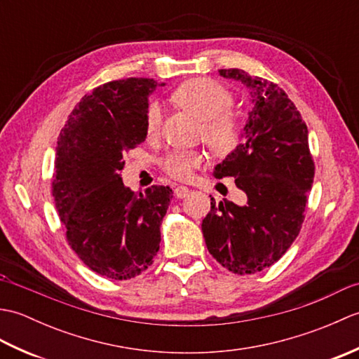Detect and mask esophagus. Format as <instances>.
Masks as SVG:
<instances>
[{
	"mask_svg": "<svg viewBox=\"0 0 359 359\" xmlns=\"http://www.w3.org/2000/svg\"><path fill=\"white\" fill-rule=\"evenodd\" d=\"M189 193V188L188 187H184V185H179L174 188V196L177 197V199H184L185 196H188Z\"/></svg>",
	"mask_w": 359,
	"mask_h": 359,
	"instance_id": "esophagus-1",
	"label": "esophagus"
}]
</instances>
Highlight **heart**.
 <instances>
[{"label": "heart", "mask_w": 359, "mask_h": 359, "mask_svg": "<svg viewBox=\"0 0 359 359\" xmlns=\"http://www.w3.org/2000/svg\"><path fill=\"white\" fill-rule=\"evenodd\" d=\"M171 102L180 109L201 120L199 139L208 144L217 156H228L238 149L243 140V121L231 106L234 95L220 81L212 79H191L175 88ZM162 128V108L149 103L144 111V131L149 139L158 135ZM205 165L201 151H174L163 160V171L175 180H189L196 170Z\"/></svg>", "instance_id": "obj_1"}]
</instances>
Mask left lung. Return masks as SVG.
<instances>
[{
  "instance_id": "8db88e82",
  "label": "left lung",
  "mask_w": 359,
  "mask_h": 359,
  "mask_svg": "<svg viewBox=\"0 0 359 359\" xmlns=\"http://www.w3.org/2000/svg\"><path fill=\"white\" fill-rule=\"evenodd\" d=\"M219 74L242 81L253 94L245 142L215 170L217 179L234 177L247 199L241 207L211 197L202 231L219 264L236 274H251L278 262L299 234L315 162L306 121L284 89L242 69Z\"/></svg>"
}]
</instances>
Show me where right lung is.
Masks as SVG:
<instances>
[{
	"instance_id": "right-lung-1",
	"label": "right lung",
	"mask_w": 359,
	"mask_h": 359,
	"mask_svg": "<svg viewBox=\"0 0 359 359\" xmlns=\"http://www.w3.org/2000/svg\"><path fill=\"white\" fill-rule=\"evenodd\" d=\"M152 79L97 86L75 104L58 135L52 196L66 241L90 270L114 280L139 276L160 248V222L172 196L154 185H123V156L147 139L144 111Z\"/></svg>"
}]
</instances>
